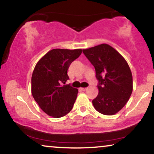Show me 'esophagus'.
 I'll list each match as a JSON object with an SVG mask.
<instances>
[{
  "instance_id": "1",
  "label": "esophagus",
  "mask_w": 154,
  "mask_h": 154,
  "mask_svg": "<svg viewBox=\"0 0 154 154\" xmlns=\"http://www.w3.org/2000/svg\"><path fill=\"white\" fill-rule=\"evenodd\" d=\"M80 89L82 90V91H86V90L87 89V88H85V87H82L80 88Z\"/></svg>"
}]
</instances>
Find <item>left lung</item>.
<instances>
[{
  "label": "left lung",
  "instance_id": "obj_1",
  "mask_svg": "<svg viewBox=\"0 0 154 154\" xmlns=\"http://www.w3.org/2000/svg\"><path fill=\"white\" fill-rule=\"evenodd\" d=\"M96 69L98 94L92 101L95 109L106 116L120 111L129 101L133 89L131 69L121 54L110 45L102 44L83 49Z\"/></svg>",
  "mask_w": 154,
  "mask_h": 154
}]
</instances>
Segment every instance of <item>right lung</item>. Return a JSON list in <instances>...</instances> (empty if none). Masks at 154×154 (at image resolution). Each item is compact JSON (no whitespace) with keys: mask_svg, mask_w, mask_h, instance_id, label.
Segmentation results:
<instances>
[{"mask_svg":"<svg viewBox=\"0 0 154 154\" xmlns=\"http://www.w3.org/2000/svg\"><path fill=\"white\" fill-rule=\"evenodd\" d=\"M81 48H55L46 53L36 63L32 75V94L43 111L58 118L70 112L78 89L65 84L67 69L80 56Z\"/></svg>","mask_w":154,"mask_h":154,"instance_id":"right-lung-1","label":"right lung"}]
</instances>
